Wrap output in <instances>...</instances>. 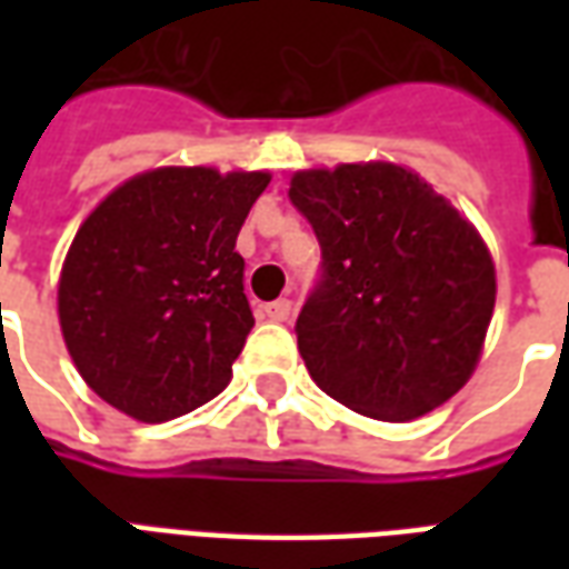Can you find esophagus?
<instances>
[{
  "instance_id": "1",
  "label": "esophagus",
  "mask_w": 569,
  "mask_h": 569,
  "mask_svg": "<svg viewBox=\"0 0 569 569\" xmlns=\"http://www.w3.org/2000/svg\"><path fill=\"white\" fill-rule=\"evenodd\" d=\"M261 313L268 317L271 322H286L289 320V313H292V301L289 298H277V301H268Z\"/></svg>"
}]
</instances>
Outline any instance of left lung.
Instances as JSON below:
<instances>
[{
  "instance_id": "8db88e82",
  "label": "left lung",
  "mask_w": 569,
  "mask_h": 569,
  "mask_svg": "<svg viewBox=\"0 0 569 569\" xmlns=\"http://www.w3.org/2000/svg\"><path fill=\"white\" fill-rule=\"evenodd\" d=\"M289 200L322 249L296 322L317 387L390 423L448 402L476 371L497 298L476 228L387 161L298 170Z\"/></svg>"
}]
</instances>
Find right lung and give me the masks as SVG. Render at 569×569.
<instances>
[{"instance_id":"1","label":"right lung","mask_w":569,"mask_h":569,"mask_svg":"<svg viewBox=\"0 0 569 569\" xmlns=\"http://www.w3.org/2000/svg\"><path fill=\"white\" fill-rule=\"evenodd\" d=\"M268 182L261 170L158 167L81 222L57 313L69 357L103 402L163 423L228 387L256 326L234 243Z\"/></svg>"}]
</instances>
